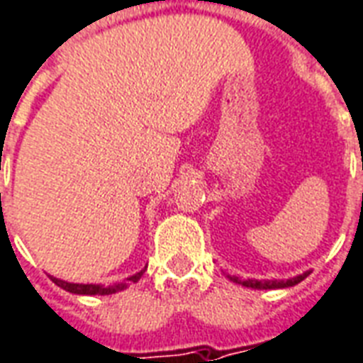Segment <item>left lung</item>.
Masks as SVG:
<instances>
[{"mask_svg": "<svg viewBox=\"0 0 363 363\" xmlns=\"http://www.w3.org/2000/svg\"><path fill=\"white\" fill-rule=\"evenodd\" d=\"M311 270H307V272L299 274V276H294V278H288V280H255V278H249V280H243V278H239V276H231V274H225L229 280L235 281V284H241L245 288H252V289H281V288H291V286H296L301 280H305L307 276H309Z\"/></svg>", "mask_w": 363, "mask_h": 363, "instance_id": "left-lung-1", "label": "left lung"}]
</instances>
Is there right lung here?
I'll return each mask as SVG.
<instances>
[{"mask_svg": "<svg viewBox=\"0 0 363 363\" xmlns=\"http://www.w3.org/2000/svg\"><path fill=\"white\" fill-rule=\"evenodd\" d=\"M145 272V268L140 270V272L128 276L124 281H118V284H112V286H103V284H74V281L60 280V278H54L50 276L52 281L60 286L62 289H66L69 294H77V296H111V294H116V291H122V289L128 288L130 281H138Z\"/></svg>", "mask_w": 363, "mask_h": 363, "instance_id": "add662e5", "label": "right lung"}]
</instances>
